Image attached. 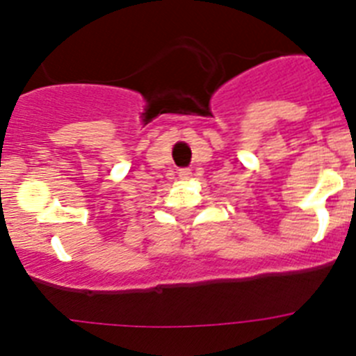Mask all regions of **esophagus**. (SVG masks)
<instances>
[{"label": "esophagus", "instance_id": "34e87169", "mask_svg": "<svg viewBox=\"0 0 356 356\" xmlns=\"http://www.w3.org/2000/svg\"><path fill=\"white\" fill-rule=\"evenodd\" d=\"M178 175H180V178L187 180V178H191V176H193V171H191V169H180V172H178Z\"/></svg>", "mask_w": 356, "mask_h": 356}]
</instances>
